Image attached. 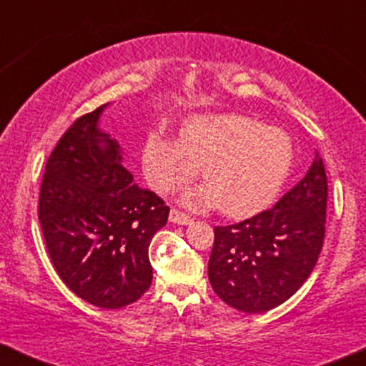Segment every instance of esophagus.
Masks as SVG:
<instances>
[{"instance_id":"1","label":"esophagus","mask_w":366,"mask_h":366,"mask_svg":"<svg viewBox=\"0 0 366 366\" xmlns=\"http://www.w3.org/2000/svg\"><path fill=\"white\" fill-rule=\"evenodd\" d=\"M170 222L177 225H189L192 222L191 215H186V213L179 212V209H170Z\"/></svg>"}]
</instances>
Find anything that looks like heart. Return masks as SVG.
I'll return each instance as SVG.
<instances>
[{
    "label": "heart",
    "mask_w": 366,
    "mask_h": 366,
    "mask_svg": "<svg viewBox=\"0 0 366 366\" xmlns=\"http://www.w3.org/2000/svg\"><path fill=\"white\" fill-rule=\"evenodd\" d=\"M292 144L282 130L244 115L196 117L184 125L180 141L151 134L142 149L149 186L172 192L191 182L199 167L208 186L184 194L189 207L217 203L232 217L267 208L287 179Z\"/></svg>",
    "instance_id": "obj_1"
}]
</instances>
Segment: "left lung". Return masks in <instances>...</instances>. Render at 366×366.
Returning a JSON list of instances; mask_svg holds the SVG:
<instances>
[{"label":"left lung","instance_id":"left-lung-1","mask_svg":"<svg viewBox=\"0 0 366 366\" xmlns=\"http://www.w3.org/2000/svg\"><path fill=\"white\" fill-rule=\"evenodd\" d=\"M327 175L320 154L274 208L215 227L208 262L213 291L239 312L263 313L287 301L317 264L325 236Z\"/></svg>","mask_w":366,"mask_h":366}]
</instances>
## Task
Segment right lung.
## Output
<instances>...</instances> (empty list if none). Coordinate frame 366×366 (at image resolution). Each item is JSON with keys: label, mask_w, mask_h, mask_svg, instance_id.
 <instances>
[{"label": "right lung", "mask_w": 366, "mask_h": 366, "mask_svg": "<svg viewBox=\"0 0 366 366\" xmlns=\"http://www.w3.org/2000/svg\"><path fill=\"white\" fill-rule=\"evenodd\" d=\"M104 107L75 120L54 146L37 213L66 287L87 303L117 310L149 289V242L170 208L132 182L119 142L98 127Z\"/></svg>", "instance_id": "obj_1"}]
</instances>
